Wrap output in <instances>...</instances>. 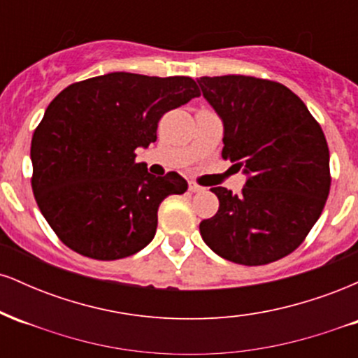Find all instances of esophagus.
Instances as JSON below:
<instances>
[{
  "label": "esophagus",
  "mask_w": 358,
  "mask_h": 358,
  "mask_svg": "<svg viewBox=\"0 0 358 358\" xmlns=\"http://www.w3.org/2000/svg\"><path fill=\"white\" fill-rule=\"evenodd\" d=\"M188 190H190L192 193H199V192H203L205 188L200 187V185H196L195 182H190L188 183Z\"/></svg>",
  "instance_id": "34e87169"
}]
</instances>
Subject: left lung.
I'll use <instances>...</instances> for the list:
<instances>
[{"label": "left lung", "instance_id": "8db88e82", "mask_svg": "<svg viewBox=\"0 0 358 358\" xmlns=\"http://www.w3.org/2000/svg\"><path fill=\"white\" fill-rule=\"evenodd\" d=\"M224 122L222 156L248 175L239 195L213 187L219 212L200 222L213 252L244 266L287 256L305 241L330 193L324 134L294 92L248 76L200 77Z\"/></svg>", "mask_w": 358, "mask_h": 358}]
</instances>
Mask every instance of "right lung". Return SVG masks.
<instances>
[{
	"mask_svg": "<svg viewBox=\"0 0 358 358\" xmlns=\"http://www.w3.org/2000/svg\"><path fill=\"white\" fill-rule=\"evenodd\" d=\"M199 96L192 77L113 72L76 82L48 104L31 138V188L65 245L114 261L153 241L159 203L188 183L175 171L148 173L134 151L156 141L163 114Z\"/></svg>",
	"mask_w": 358,
	"mask_h": 358,
	"instance_id": "obj_1",
	"label": "right lung"
}]
</instances>
